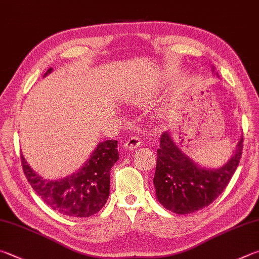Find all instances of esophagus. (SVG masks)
<instances>
[{
	"mask_svg": "<svg viewBox=\"0 0 259 259\" xmlns=\"http://www.w3.org/2000/svg\"><path fill=\"white\" fill-rule=\"evenodd\" d=\"M140 144H142V138L138 137V136H131V137L126 139L124 146L128 149H135L139 147Z\"/></svg>",
	"mask_w": 259,
	"mask_h": 259,
	"instance_id": "34e87169",
	"label": "esophagus"
}]
</instances>
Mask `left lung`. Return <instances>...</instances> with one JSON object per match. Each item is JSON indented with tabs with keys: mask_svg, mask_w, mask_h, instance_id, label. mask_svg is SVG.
I'll use <instances>...</instances> for the list:
<instances>
[{
	"mask_svg": "<svg viewBox=\"0 0 259 259\" xmlns=\"http://www.w3.org/2000/svg\"><path fill=\"white\" fill-rule=\"evenodd\" d=\"M243 138L224 166L208 170L192 163L173 142L170 134L161 135L157 149L154 186L157 199L176 214H190L210 205L229 185L240 162Z\"/></svg>",
	"mask_w": 259,
	"mask_h": 259,
	"instance_id": "obj_1",
	"label": "left lung"
}]
</instances>
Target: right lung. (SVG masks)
<instances>
[{"label": "right lung", "mask_w": 259, "mask_h": 259, "mask_svg": "<svg viewBox=\"0 0 259 259\" xmlns=\"http://www.w3.org/2000/svg\"><path fill=\"white\" fill-rule=\"evenodd\" d=\"M52 71L49 69L45 76ZM116 140L100 143L80 170L63 180L49 181L31 170L21 154V165L28 182L45 204L60 214L88 218L105 205L110 195V171L119 159Z\"/></svg>", "instance_id": "right-lung-1"}]
</instances>
